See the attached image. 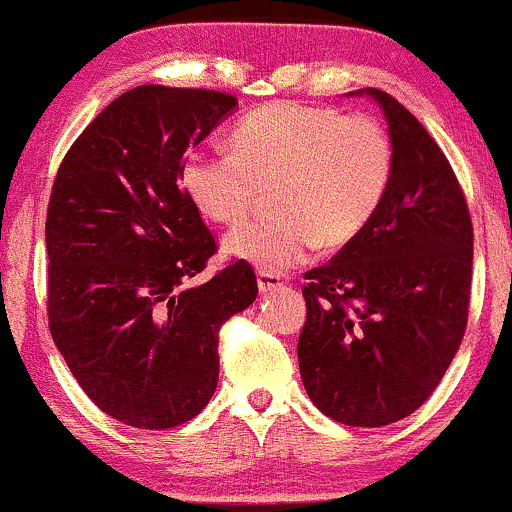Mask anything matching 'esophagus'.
I'll return each mask as SVG.
<instances>
[{"label":"esophagus","mask_w":512,"mask_h":512,"mask_svg":"<svg viewBox=\"0 0 512 512\" xmlns=\"http://www.w3.org/2000/svg\"><path fill=\"white\" fill-rule=\"evenodd\" d=\"M281 286H284V281H281L279 274H272V272H257V289L260 293H272V291H279Z\"/></svg>","instance_id":"obj_1"}]
</instances>
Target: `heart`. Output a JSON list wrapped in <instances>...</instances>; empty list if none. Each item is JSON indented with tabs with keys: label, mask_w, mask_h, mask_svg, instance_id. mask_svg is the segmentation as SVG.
<instances>
[{
	"label": "heart",
	"mask_w": 512,
	"mask_h": 512,
	"mask_svg": "<svg viewBox=\"0 0 512 512\" xmlns=\"http://www.w3.org/2000/svg\"><path fill=\"white\" fill-rule=\"evenodd\" d=\"M395 168L387 129L366 115L303 103H274L245 117L228 154L192 151L182 187L204 219L243 221L264 187L274 216L233 228L226 255L281 274L313 257L320 243L354 240L385 202Z\"/></svg>",
	"instance_id": "1"
}]
</instances>
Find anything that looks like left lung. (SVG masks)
Wrapping results in <instances>:
<instances>
[{
  "label": "left lung",
  "instance_id": "1",
  "mask_svg": "<svg viewBox=\"0 0 512 512\" xmlns=\"http://www.w3.org/2000/svg\"><path fill=\"white\" fill-rule=\"evenodd\" d=\"M395 168L378 214L330 262L305 272L298 366L330 419L378 428L433 395L460 349L472 289V219L448 158L380 88Z\"/></svg>",
  "mask_w": 512,
  "mask_h": 512
}]
</instances>
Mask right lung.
Returning <instances> with one entry per match:
<instances>
[{"instance_id": "add662e5", "label": "right lung", "mask_w": 512, "mask_h": 512, "mask_svg": "<svg viewBox=\"0 0 512 512\" xmlns=\"http://www.w3.org/2000/svg\"><path fill=\"white\" fill-rule=\"evenodd\" d=\"M236 105L207 88L137 86L57 170L45 221L50 332L81 390L127 426L195 419L219 383L221 325L257 298L243 260L185 286L216 252L180 185L185 151Z\"/></svg>"}]
</instances>
